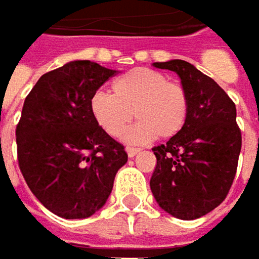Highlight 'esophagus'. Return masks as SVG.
<instances>
[{
  "label": "esophagus",
  "instance_id": "esophagus-1",
  "mask_svg": "<svg viewBox=\"0 0 259 259\" xmlns=\"http://www.w3.org/2000/svg\"><path fill=\"white\" fill-rule=\"evenodd\" d=\"M139 151H141L139 148H133V147H129V148H127V156H129V157H133V156H136Z\"/></svg>",
  "mask_w": 259,
  "mask_h": 259
}]
</instances>
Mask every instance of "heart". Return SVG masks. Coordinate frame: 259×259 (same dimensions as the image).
Masks as SVG:
<instances>
[{
  "label": "heart",
  "mask_w": 259,
  "mask_h": 259,
  "mask_svg": "<svg viewBox=\"0 0 259 259\" xmlns=\"http://www.w3.org/2000/svg\"><path fill=\"white\" fill-rule=\"evenodd\" d=\"M97 124L120 138L135 118L139 121L126 136L129 142H147L154 136L179 135L187 121L189 100L184 88L151 69H133L114 80L112 94L96 93L90 102Z\"/></svg>",
  "instance_id": "heart-1"
}]
</instances>
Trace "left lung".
Instances as JSON below:
<instances>
[{
  "label": "left lung",
  "instance_id": "8db88e82",
  "mask_svg": "<svg viewBox=\"0 0 259 259\" xmlns=\"http://www.w3.org/2000/svg\"><path fill=\"white\" fill-rule=\"evenodd\" d=\"M153 66L179 75L189 114L179 135L153 148L157 165L150 187L162 210L193 221L214 210L231 189L241 150L235 105L213 79L187 61Z\"/></svg>",
  "mask_w": 259,
  "mask_h": 259
}]
</instances>
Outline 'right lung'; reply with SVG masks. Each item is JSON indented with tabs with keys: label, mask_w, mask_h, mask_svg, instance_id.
Listing matches in <instances>:
<instances>
[{
	"label": "right lung",
	"mask_w": 259,
	"mask_h": 259,
	"mask_svg": "<svg viewBox=\"0 0 259 259\" xmlns=\"http://www.w3.org/2000/svg\"><path fill=\"white\" fill-rule=\"evenodd\" d=\"M117 73L78 60L45 73L26 96L16 126L18 162L34 196L54 214L85 219L109 198L124 147L94 120L96 91Z\"/></svg>",
	"instance_id": "obj_1"
}]
</instances>
